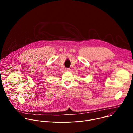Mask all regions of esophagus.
<instances>
[{"mask_svg":"<svg viewBox=\"0 0 133 133\" xmlns=\"http://www.w3.org/2000/svg\"><path fill=\"white\" fill-rule=\"evenodd\" d=\"M65 70L66 71H69L70 70V68H66L65 69Z\"/></svg>","mask_w":133,"mask_h":133,"instance_id":"obj_1","label":"esophagus"}]
</instances>
